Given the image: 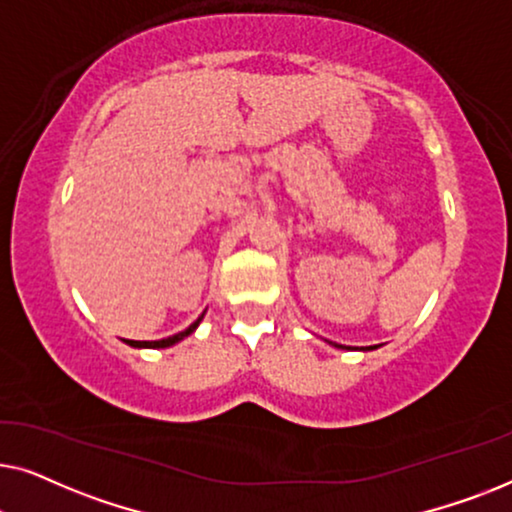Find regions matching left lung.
I'll return each instance as SVG.
<instances>
[{
	"label": "left lung",
	"mask_w": 512,
	"mask_h": 512,
	"mask_svg": "<svg viewBox=\"0 0 512 512\" xmlns=\"http://www.w3.org/2000/svg\"><path fill=\"white\" fill-rule=\"evenodd\" d=\"M338 347H342V345H338ZM377 347V345H375ZM368 349H373V347H368Z\"/></svg>",
	"instance_id": "left-lung-1"
}]
</instances>
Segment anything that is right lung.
Returning a JSON list of instances; mask_svg holds the SVG:
<instances>
[{
	"mask_svg": "<svg viewBox=\"0 0 512 512\" xmlns=\"http://www.w3.org/2000/svg\"><path fill=\"white\" fill-rule=\"evenodd\" d=\"M200 319L202 317H198L193 321L191 326L186 328V331H181V333H177V335H170V338H163V340H128V345H132V347H151V349H156V347H170V345H174V342H179V340H184L186 335H191L195 328H198V324H200Z\"/></svg>",
	"mask_w": 512,
	"mask_h": 512,
	"instance_id": "right-lung-1",
	"label": "right lung"
}]
</instances>
